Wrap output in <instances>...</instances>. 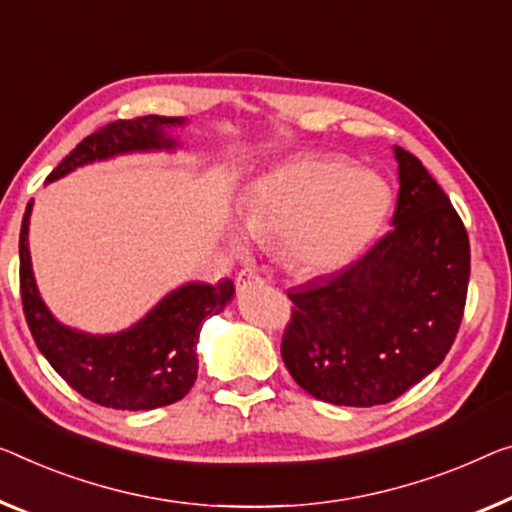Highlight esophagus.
<instances>
[{
  "label": "esophagus",
  "instance_id": "1",
  "mask_svg": "<svg viewBox=\"0 0 512 512\" xmlns=\"http://www.w3.org/2000/svg\"><path fill=\"white\" fill-rule=\"evenodd\" d=\"M255 282H262V276L255 273L253 269H243L239 276H236V287H239V289H246L250 285H255Z\"/></svg>",
  "mask_w": 512,
  "mask_h": 512
}]
</instances>
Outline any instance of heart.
I'll use <instances>...</instances> for the list:
<instances>
[{"instance_id": "heart-1", "label": "heart", "mask_w": 512, "mask_h": 512, "mask_svg": "<svg viewBox=\"0 0 512 512\" xmlns=\"http://www.w3.org/2000/svg\"><path fill=\"white\" fill-rule=\"evenodd\" d=\"M391 209V188L340 158H301L264 177L243 204V225L259 241H282L301 276H329L356 262ZM232 250L248 248L232 234Z\"/></svg>"}]
</instances>
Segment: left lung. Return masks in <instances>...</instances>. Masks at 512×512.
Listing matches in <instances>:
<instances>
[{
	"mask_svg": "<svg viewBox=\"0 0 512 512\" xmlns=\"http://www.w3.org/2000/svg\"><path fill=\"white\" fill-rule=\"evenodd\" d=\"M393 230L358 262L287 292L296 305L280 354L312 398L375 407L444 361L467 301L469 236L414 154L395 147Z\"/></svg>",
	"mask_w": 512,
	"mask_h": 512,
	"instance_id": "left-lung-1",
	"label": "left lung"
}]
</instances>
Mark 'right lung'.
Here are the masks:
<instances>
[{"mask_svg":"<svg viewBox=\"0 0 512 512\" xmlns=\"http://www.w3.org/2000/svg\"><path fill=\"white\" fill-rule=\"evenodd\" d=\"M183 124V117L158 114L112 121L87 135L61 160L50 172L48 183L96 160L135 151H174L179 142L170 131ZM32 207L34 200L27 204L20 227V294L29 331L41 354L68 386L101 407L142 411L181 400L197 379L202 322L225 310L234 296V282H186L165 294L131 329L119 333L94 335L71 329L52 315L38 294L29 257Z\"/></svg>","mask_w":512,"mask_h":512,"instance_id":"add662e5","label":"right lung"}]
</instances>
